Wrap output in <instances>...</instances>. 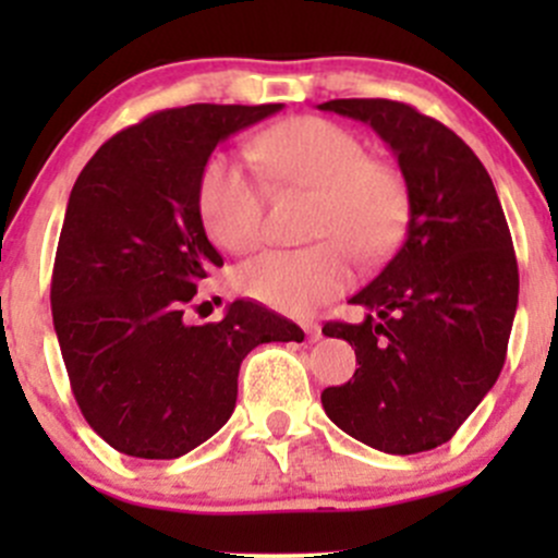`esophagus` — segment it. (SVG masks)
<instances>
[{
  "label": "esophagus",
  "instance_id": "esophagus-1",
  "mask_svg": "<svg viewBox=\"0 0 558 558\" xmlns=\"http://www.w3.org/2000/svg\"><path fill=\"white\" fill-rule=\"evenodd\" d=\"M302 329H305L307 340H311V342H318L320 340V326L313 324V320H305V324H302Z\"/></svg>",
  "mask_w": 558,
  "mask_h": 558
}]
</instances>
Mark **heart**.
Segmentation results:
<instances>
[{
  "instance_id": "obj_1",
  "label": "heart",
  "mask_w": 558,
  "mask_h": 558,
  "mask_svg": "<svg viewBox=\"0 0 558 558\" xmlns=\"http://www.w3.org/2000/svg\"><path fill=\"white\" fill-rule=\"evenodd\" d=\"M251 159L275 185L315 194L311 234L324 243L267 251L234 275L240 294L289 315H307L351 283L348 246L375 262L397 243L408 210L404 183L391 167L364 156L362 140L326 118L280 121L251 143ZM264 189L240 161L216 156L199 180V213L213 243L232 253L264 240Z\"/></svg>"
}]
</instances>
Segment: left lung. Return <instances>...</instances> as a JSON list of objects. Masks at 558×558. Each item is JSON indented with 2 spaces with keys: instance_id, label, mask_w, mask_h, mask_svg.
<instances>
[{
  "instance_id": "1",
  "label": "left lung",
  "mask_w": 558,
  "mask_h": 558,
  "mask_svg": "<svg viewBox=\"0 0 558 558\" xmlns=\"http://www.w3.org/2000/svg\"><path fill=\"white\" fill-rule=\"evenodd\" d=\"M318 110L369 123L397 156L410 218L402 245L326 337L356 351L353 380L320 393L345 435L384 453L432 451L456 435L502 373L519 264L497 189L470 145L415 107L331 99Z\"/></svg>"
}]
</instances>
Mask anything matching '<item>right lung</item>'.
Returning <instances> with one entry per match:
<instances>
[{"instance_id":"1","label":"right lung","mask_w":558,"mask_h":558,"mask_svg":"<svg viewBox=\"0 0 558 558\" xmlns=\"http://www.w3.org/2000/svg\"><path fill=\"white\" fill-rule=\"evenodd\" d=\"M283 105H189L123 129L72 185L50 307L83 418L116 451L178 459L216 435L238 402L240 364L305 331L238 300L218 324L185 305L221 253L207 240L199 180L232 134Z\"/></svg>"}]
</instances>
